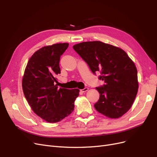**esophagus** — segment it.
<instances>
[{
  "label": "esophagus",
  "instance_id": "obj_1",
  "mask_svg": "<svg viewBox=\"0 0 157 157\" xmlns=\"http://www.w3.org/2000/svg\"><path fill=\"white\" fill-rule=\"evenodd\" d=\"M88 87H85L84 88H83V89H82V90H80V91H81L82 92H85L88 91Z\"/></svg>",
  "mask_w": 157,
  "mask_h": 157
}]
</instances>
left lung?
<instances>
[{"instance_id": "1", "label": "left lung", "mask_w": 157, "mask_h": 157, "mask_svg": "<svg viewBox=\"0 0 157 157\" xmlns=\"http://www.w3.org/2000/svg\"><path fill=\"white\" fill-rule=\"evenodd\" d=\"M73 48L94 75L100 73L98 78L105 82L96 88L99 99L95 109L109 118L122 116L132 107L138 89L134 63L124 50L100 41L84 42Z\"/></svg>"}]
</instances>
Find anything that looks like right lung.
Masks as SVG:
<instances>
[{
  "mask_svg": "<svg viewBox=\"0 0 157 157\" xmlns=\"http://www.w3.org/2000/svg\"><path fill=\"white\" fill-rule=\"evenodd\" d=\"M68 46V43L55 44L35 52L28 61L22 80L23 94L33 111L50 123L69 115L79 95L78 89L58 87L60 57Z\"/></svg>",
  "mask_w": 157,
  "mask_h": 157,
  "instance_id": "right-lung-1",
  "label": "right lung"
}]
</instances>
